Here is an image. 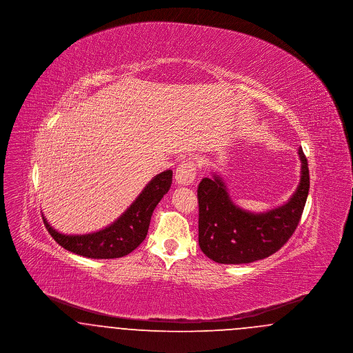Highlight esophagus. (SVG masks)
Segmentation results:
<instances>
[{"mask_svg": "<svg viewBox=\"0 0 353 353\" xmlns=\"http://www.w3.org/2000/svg\"><path fill=\"white\" fill-rule=\"evenodd\" d=\"M196 173H197L196 164L192 160H185L183 163H180V165L176 169L174 179L177 184H193L196 180Z\"/></svg>", "mask_w": 353, "mask_h": 353, "instance_id": "1", "label": "esophagus"}]
</instances>
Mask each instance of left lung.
Returning a JSON list of instances; mask_svg holds the SVG:
<instances>
[{
  "label": "left lung",
  "mask_w": 353,
  "mask_h": 353,
  "mask_svg": "<svg viewBox=\"0 0 353 353\" xmlns=\"http://www.w3.org/2000/svg\"><path fill=\"white\" fill-rule=\"evenodd\" d=\"M302 161L301 183L285 205L266 213H250L235 206L219 174L199 184V245L217 263L241 265L265 259L278 252L298 228L310 190L307 159Z\"/></svg>",
  "instance_id": "left-lung-1"
}]
</instances>
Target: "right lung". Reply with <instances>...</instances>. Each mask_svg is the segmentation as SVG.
Returning a JSON list of instances; mask_svg holds the SVG:
<instances>
[{
  "mask_svg": "<svg viewBox=\"0 0 353 353\" xmlns=\"http://www.w3.org/2000/svg\"><path fill=\"white\" fill-rule=\"evenodd\" d=\"M172 170L168 169L154 176L144 188L134 203L114 223L97 233L66 235L58 233L48 223H43L58 245L68 252L94 259H112L124 256L145 239L152 213L164 197L172 184Z\"/></svg>",
  "mask_w": 353,
  "mask_h": 353,
  "instance_id": "1",
  "label": "right lung"
}]
</instances>
